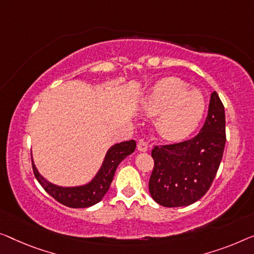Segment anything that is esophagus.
<instances>
[{"label":"esophagus","mask_w":254,"mask_h":254,"mask_svg":"<svg viewBox=\"0 0 254 254\" xmlns=\"http://www.w3.org/2000/svg\"><path fill=\"white\" fill-rule=\"evenodd\" d=\"M138 150L139 151H147L148 150V143L145 140H140L138 142Z\"/></svg>","instance_id":"esophagus-1"}]
</instances>
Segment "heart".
<instances>
[{
	"mask_svg": "<svg viewBox=\"0 0 254 254\" xmlns=\"http://www.w3.org/2000/svg\"><path fill=\"white\" fill-rule=\"evenodd\" d=\"M141 107L147 114L158 115L156 127L162 137L177 141L186 138L198 126L205 101L197 90L178 77H166L155 84L143 98Z\"/></svg>",
	"mask_w": 254,
	"mask_h": 254,
	"instance_id": "1",
	"label": "heart"
}]
</instances>
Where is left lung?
<instances>
[{
	"label": "left lung",
	"mask_w": 254,
	"mask_h": 254,
	"mask_svg": "<svg viewBox=\"0 0 254 254\" xmlns=\"http://www.w3.org/2000/svg\"><path fill=\"white\" fill-rule=\"evenodd\" d=\"M226 145L225 108L218 93H211L209 111L198 134L185 141L155 146L149 192L165 207L187 206L209 190Z\"/></svg>",
	"instance_id": "left-lung-1"
}]
</instances>
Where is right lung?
I'll list each match as a JSON object with an SVG mask.
<instances>
[{
    "mask_svg": "<svg viewBox=\"0 0 254 254\" xmlns=\"http://www.w3.org/2000/svg\"><path fill=\"white\" fill-rule=\"evenodd\" d=\"M135 145L137 143L134 140H128V141L120 142L112 146L106 154L103 165H101L96 177L93 178L91 183L84 185V186L60 187L49 183L40 175L32 161L33 172L41 186L44 188V190L56 200H58L59 203L68 207H74V209L89 207L103 199L106 192L108 191L109 186H111L116 168L124 158L133 153Z\"/></svg>",
    "mask_w": 254,
    "mask_h": 254,
    "instance_id": "add662e5",
    "label": "right lung"
}]
</instances>
